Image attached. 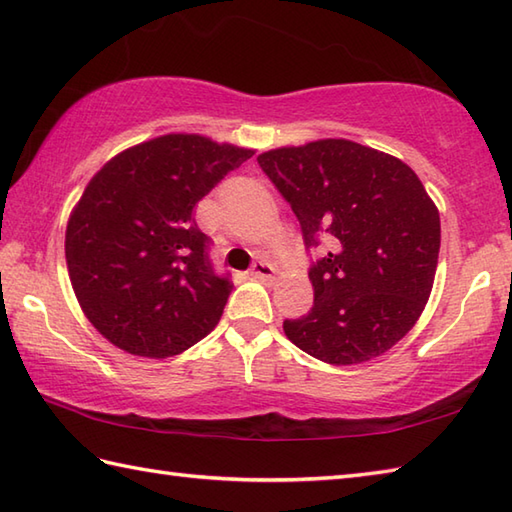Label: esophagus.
Here are the masks:
<instances>
[{"mask_svg": "<svg viewBox=\"0 0 512 512\" xmlns=\"http://www.w3.org/2000/svg\"><path fill=\"white\" fill-rule=\"evenodd\" d=\"M250 275L262 281H273L275 279V268L270 266L264 259H257V262L250 266Z\"/></svg>", "mask_w": 512, "mask_h": 512, "instance_id": "1", "label": "esophagus"}]
</instances>
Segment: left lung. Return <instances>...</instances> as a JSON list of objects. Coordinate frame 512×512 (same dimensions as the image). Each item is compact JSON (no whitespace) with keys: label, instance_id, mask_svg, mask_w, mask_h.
Listing matches in <instances>:
<instances>
[{"label":"left lung","instance_id":"obj_1","mask_svg":"<svg viewBox=\"0 0 512 512\" xmlns=\"http://www.w3.org/2000/svg\"><path fill=\"white\" fill-rule=\"evenodd\" d=\"M297 215L312 262L314 306L286 319L299 350L330 365L385 354L424 310L440 253V215L405 162L328 138L257 156Z\"/></svg>","mask_w":512,"mask_h":512}]
</instances>
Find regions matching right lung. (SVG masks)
<instances>
[{
    "label": "right lung",
    "mask_w": 512,
    "mask_h": 512,
    "mask_svg": "<svg viewBox=\"0 0 512 512\" xmlns=\"http://www.w3.org/2000/svg\"><path fill=\"white\" fill-rule=\"evenodd\" d=\"M253 149L167 134L96 173L70 215L65 262L85 317L121 350L176 356L220 321L231 279L193 209Z\"/></svg>",
    "instance_id": "1"
}]
</instances>
